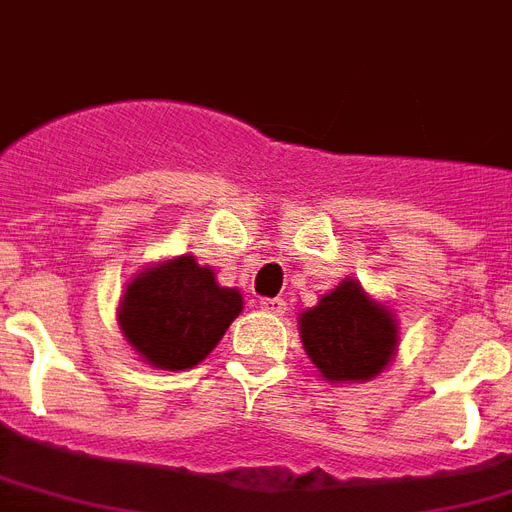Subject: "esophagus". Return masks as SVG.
Listing matches in <instances>:
<instances>
[{"mask_svg": "<svg viewBox=\"0 0 512 512\" xmlns=\"http://www.w3.org/2000/svg\"><path fill=\"white\" fill-rule=\"evenodd\" d=\"M260 308H263L265 314L282 317L284 311H287V303H284L282 298H263V300H260Z\"/></svg>", "mask_w": 512, "mask_h": 512, "instance_id": "1", "label": "esophagus"}]
</instances>
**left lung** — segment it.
I'll list each match as a JSON object with an SVG mask.
<instances>
[{
	"label": "left lung",
	"mask_w": 512,
	"mask_h": 512,
	"mask_svg": "<svg viewBox=\"0 0 512 512\" xmlns=\"http://www.w3.org/2000/svg\"><path fill=\"white\" fill-rule=\"evenodd\" d=\"M308 360L327 381H368L392 362L397 351V319L392 308L343 279L298 319Z\"/></svg>",
	"instance_id": "left-lung-1"
}]
</instances>
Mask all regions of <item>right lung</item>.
I'll list each match as a JSON object with an SVG mask.
<instances>
[{
    "instance_id": "right-lung-1",
    "label": "right lung",
    "mask_w": 512,
    "mask_h": 512,
    "mask_svg": "<svg viewBox=\"0 0 512 512\" xmlns=\"http://www.w3.org/2000/svg\"><path fill=\"white\" fill-rule=\"evenodd\" d=\"M241 308L239 290L220 287L193 255H179L136 273L120 298L117 325L142 362L187 370L209 357Z\"/></svg>"
}]
</instances>
